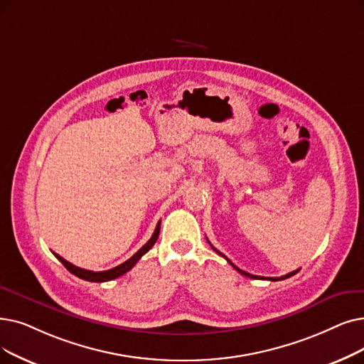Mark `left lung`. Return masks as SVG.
Listing matches in <instances>:
<instances>
[{"mask_svg":"<svg viewBox=\"0 0 364 364\" xmlns=\"http://www.w3.org/2000/svg\"><path fill=\"white\" fill-rule=\"evenodd\" d=\"M211 247H213V245H211ZM213 250H214V251L217 252V255H220L221 257H225V259H226V260H228V262H229V263H230V264L233 266V269H235V271H238L240 274H242V275H245V277H250V278H262V279H263V277H257V275H251V274H248V272H245V271L240 269V267H238V266H235V264H233V263H232V262H230V260H229V259H228V257H226V256L223 255V252H220V251H218V250H215L214 247H213ZM297 272H299V269H297V271H293V272H290V274H287V275H284V277H279V278H264V279H269V281H278V279H286V278H290V277H293V275H294V274H297Z\"/></svg>","mask_w":364,"mask_h":364,"instance_id":"obj_1","label":"left lung"}]
</instances>
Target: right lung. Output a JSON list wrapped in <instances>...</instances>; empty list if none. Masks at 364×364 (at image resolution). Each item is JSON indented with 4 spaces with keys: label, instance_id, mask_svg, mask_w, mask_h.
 <instances>
[{
    "label": "right lung",
    "instance_id": "1",
    "mask_svg": "<svg viewBox=\"0 0 364 364\" xmlns=\"http://www.w3.org/2000/svg\"><path fill=\"white\" fill-rule=\"evenodd\" d=\"M159 232H161V221H159V223H157V226H156V229H154V232H153V235H151V238L147 241V244H144L143 247H141L131 259H128L126 262H123L122 264L113 267V269H108V271L93 272V271L82 269V267H78V266H75V264L67 262L65 259H62L59 255H56V252H53V255H55L56 259H58L62 264H64V266L67 267V269H68L71 274H74L75 277L82 278V279H86V281H90V282H105V281H112V279H114V278H119V277H122L123 274L131 271L132 267L135 266V263H136L141 257H143V256L146 255V252L154 245V242L157 241V238H159Z\"/></svg>",
    "mask_w": 364,
    "mask_h": 364
}]
</instances>
